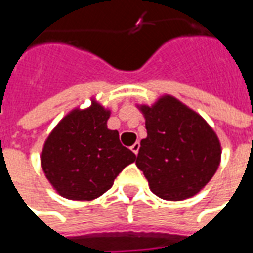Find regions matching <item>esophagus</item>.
Listing matches in <instances>:
<instances>
[{
    "mask_svg": "<svg viewBox=\"0 0 253 253\" xmlns=\"http://www.w3.org/2000/svg\"><path fill=\"white\" fill-rule=\"evenodd\" d=\"M139 148H140V143H139V141L133 143V144H132V147H130L132 152H135L136 155H137V152H139Z\"/></svg>",
    "mask_w": 253,
    "mask_h": 253,
    "instance_id": "obj_1",
    "label": "esophagus"
}]
</instances>
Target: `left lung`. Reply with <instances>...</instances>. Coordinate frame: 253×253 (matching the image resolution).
<instances>
[{
	"mask_svg": "<svg viewBox=\"0 0 253 253\" xmlns=\"http://www.w3.org/2000/svg\"><path fill=\"white\" fill-rule=\"evenodd\" d=\"M146 120L137 168L152 193L165 200L192 198L212 178L221 164V143L199 113L171 95L137 105Z\"/></svg>",
	"mask_w": 253,
	"mask_h": 253,
	"instance_id": "left-lung-1",
	"label": "left lung"
}]
</instances>
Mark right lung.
<instances>
[{"mask_svg": "<svg viewBox=\"0 0 253 253\" xmlns=\"http://www.w3.org/2000/svg\"><path fill=\"white\" fill-rule=\"evenodd\" d=\"M110 110L95 99L73 109L44 140L41 166L58 195L69 200H94L113 187L114 178L136 155L107 128Z\"/></svg>", "mask_w": 253, "mask_h": 253, "instance_id": "1", "label": "right lung"}]
</instances>
